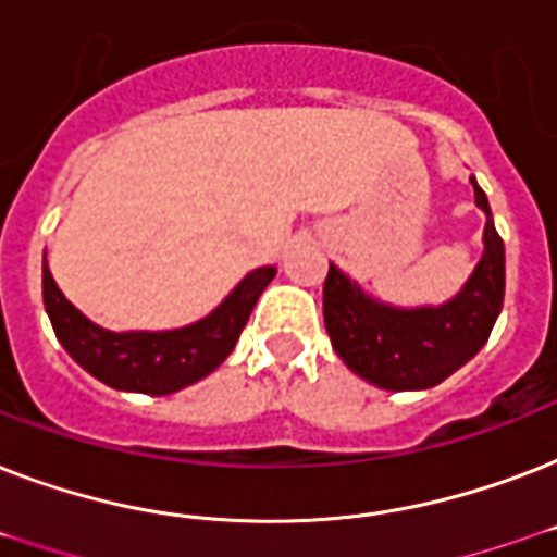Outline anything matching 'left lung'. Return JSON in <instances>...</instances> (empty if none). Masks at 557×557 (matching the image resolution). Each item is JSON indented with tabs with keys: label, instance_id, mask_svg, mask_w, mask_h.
Segmentation results:
<instances>
[{
	"label": "left lung",
	"instance_id": "8db88e82",
	"mask_svg": "<svg viewBox=\"0 0 557 557\" xmlns=\"http://www.w3.org/2000/svg\"><path fill=\"white\" fill-rule=\"evenodd\" d=\"M471 185L476 208L488 216L485 251L462 292L448 304L419 309L379 304L330 262L323 283V323L332 347L349 370L375 387L396 393L436 387L468 364L492 335L506 292V251L483 187L474 176Z\"/></svg>",
	"mask_w": 557,
	"mask_h": 557
}]
</instances>
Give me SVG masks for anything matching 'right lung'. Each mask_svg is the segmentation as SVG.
<instances>
[{"mask_svg":"<svg viewBox=\"0 0 557 557\" xmlns=\"http://www.w3.org/2000/svg\"><path fill=\"white\" fill-rule=\"evenodd\" d=\"M274 274V265L245 274L208 318L170 332L103 330L65 300L48 265H42V304L57 341L89 375L115 389L168 396L205 379L234 352L239 332Z\"/></svg>","mask_w":557,"mask_h":557,"instance_id":"right-lung-1","label":"right lung"}]
</instances>
